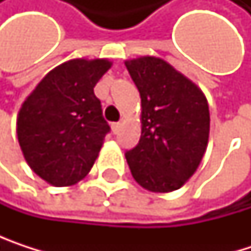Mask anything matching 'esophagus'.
Listing matches in <instances>:
<instances>
[{
	"instance_id": "34e87169",
	"label": "esophagus",
	"mask_w": 251,
	"mask_h": 251,
	"mask_svg": "<svg viewBox=\"0 0 251 251\" xmlns=\"http://www.w3.org/2000/svg\"><path fill=\"white\" fill-rule=\"evenodd\" d=\"M121 127H122V124H121V122L112 124V130H113V133H118V132L121 130Z\"/></svg>"
}]
</instances>
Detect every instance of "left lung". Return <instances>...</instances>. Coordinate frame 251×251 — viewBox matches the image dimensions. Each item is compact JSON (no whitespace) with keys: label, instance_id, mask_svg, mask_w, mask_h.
I'll list each match as a JSON object with an SVG mask.
<instances>
[{"label":"left lung","instance_id":"obj_1","mask_svg":"<svg viewBox=\"0 0 251 251\" xmlns=\"http://www.w3.org/2000/svg\"><path fill=\"white\" fill-rule=\"evenodd\" d=\"M141 96V138L125 152L138 184L155 193L180 189L199 167L209 138L202 90L155 56L125 62Z\"/></svg>","mask_w":251,"mask_h":251}]
</instances>
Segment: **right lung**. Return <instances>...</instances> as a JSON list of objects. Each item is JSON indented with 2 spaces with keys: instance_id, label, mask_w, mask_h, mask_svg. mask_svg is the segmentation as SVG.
Here are the masks:
<instances>
[{
  "instance_id": "obj_1",
  "label": "right lung",
  "mask_w": 251,
  "mask_h": 251,
  "mask_svg": "<svg viewBox=\"0 0 251 251\" xmlns=\"http://www.w3.org/2000/svg\"><path fill=\"white\" fill-rule=\"evenodd\" d=\"M107 59H71L43 76L17 116L30 169L52 186H71L91 170L110 126L94 94Z\"/></svg>"
}]
</instances>
